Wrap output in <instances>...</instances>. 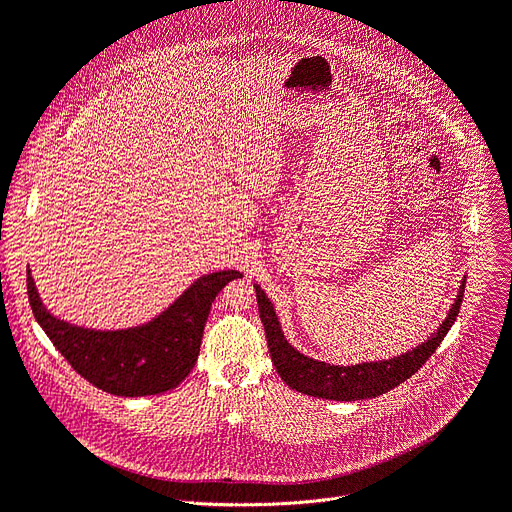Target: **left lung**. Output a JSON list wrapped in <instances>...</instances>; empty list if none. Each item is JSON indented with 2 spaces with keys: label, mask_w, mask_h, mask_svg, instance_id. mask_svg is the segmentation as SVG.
I'll list each match as a JSON object with an SVG mask.
<instances>
[{
  "label": "left lung",
  "mask_w": 512,
  "mask_h": 512,
  "mask_svg": "<svg viewBox=\"0 0 512 512\" xmlns=\"http://www.w3.org/2000/svg\"><path fill=\"white\" fill-rule=\"evenodd\" d=\"M464 284L466 282L462 280L448 318L441 322V326L437 328V332H433L429 341L414 347L408 353L397 355V358L355 366H332L326 362L311 360L307 355L299 353L295 347L288 345L270 299L265 297L259 286H255V293L259 316L265 328V339H268L272 362L280 374V379L291 389L305 395L335 399V402H355V399H368L391 391L425 366V362L435 353L443 337L448 335V330L456 322L464 295Z\"/></svg>",
  "instance_id": "8db88e82"
}]
</instances>
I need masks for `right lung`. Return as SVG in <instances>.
Segmentation results:
<instances>
[{
	"instance_id": "obj_1",
	"label": "right lung",
	"mask_w": 512,
	"mask_h": 512,
	"mask_svg": "<svg viewBox=\"0 0 512 512\" xmlns=\"http://www.w3.org/2000/svg\"><path fill=\"white\" fill-rule=\"evenodd\" d=\"M240 276L224 270L198 278L159 318L144 326L106 332L54 318L37 295L31 272H27V293L35 320L75 372L106 393L142 397L165 393L186 379L201 351L213 299Z\"/></svg>"
}]
</instances>
